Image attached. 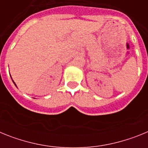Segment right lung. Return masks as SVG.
<instances>
[{
    "label": "right lung",
    "mask_w": 148,
    "mask_h": 148,
    "mask_svg": "<svg viewBox=\"0 0 148 148\" xmlns=\"http://www.w3.org/2000/svg\"><path fill=\"white\" fill-rule=\"evenodd\" d=\"M14 84H15V82H14ZM15 86H16V84H15Z\"/></svg>",
    "instance_id": "add662e5"
}]
</instances>
